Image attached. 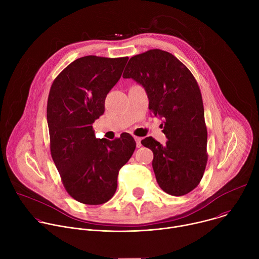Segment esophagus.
Masks as SVG:
<instances>
[{
  "label": "esophagus",
  "instance_id": "obj_1",
  "mask_svg": "<svg viewBox=\"0 0 259 259\" xmlns=\"http://www.w3.org/2000/svg\"><path fill=\"white\" fill-rule=\"evenodd\" d=\"M134 139H135V141H136V145H137V147H140V146H141V137L134 136Z\"/></svg>",
  "mask_w": 259,
  "mask_h": 259
}]
</instances>
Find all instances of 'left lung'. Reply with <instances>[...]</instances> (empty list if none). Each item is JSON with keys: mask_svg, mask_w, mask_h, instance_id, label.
<instances>
[{"mask_svg": "<svg viewBox=\"0 0 259 259\" xmlns=\"http://www.w3.org/2000/svg\"><path fill=\"white\" fill-rule=\"evenodd\" d=\"M123 78L142 85L152 115L164 121L165 145L151 136L141 140L154 153L160 188L171 196L189 194L200 183L208 160L204 106L195 77L171 53L152 49L131 57Z\"/></svg>", "mask_w": 259, "mask_h": 259, "instance_id": "obj_1", "label": "left lung"}]
</instances>
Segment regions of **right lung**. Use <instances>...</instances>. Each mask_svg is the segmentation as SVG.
<instances>
[{
	"label": "right lung",
	"instance_id": "1",
	"mask_svg": "<svg viewBox=\"0 0 259 259\" xmlns=\"http://www.w3.org/2000/svg\"><path fill=\"white\" fill-rule=\"evenodd\" d=\"M128 57L88 55L68 64L55 78L47 102L50 152L65 191L76 201L100 205L113 198L120 169L136 142L129 133L98 139L93 123L122 76Z\"/></svg>",
	"mask_w": 259,
	"mask_h": 259
}]
</instances>
